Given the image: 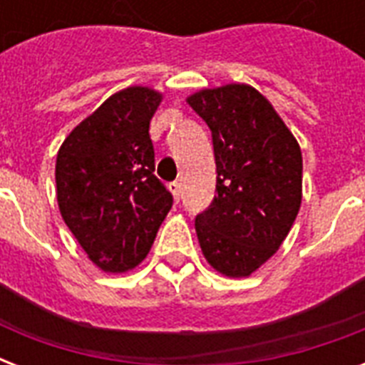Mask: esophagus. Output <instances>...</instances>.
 <instances>
[{
	"mask_svg": "<svg viewBox=\"0 0 365 365\" xmlns=\"http://www.w3.org/2000/svg\"><path fill=\"white\" fill-rule=\"evenodd\" d=\"M168 189H170V193L174 195V199L180 200V195H182V185L178 182H170L168 183Z\"/></svg>",
	"mask_w": 365,
	"mask_h": 365,
	"instance_id": "obj_1",
	"label": "esophagus"
}]
</instances>
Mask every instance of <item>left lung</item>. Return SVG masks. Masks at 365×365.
I'll return each instance as SVG.
<instances>
[{"label": "left lung", "mask_w": 365, "mask_h": 365, "mask_svg": "<svg viewBox=\"0 0 365 365\" xmlns=\"http://www.w3.org/2000/svg\"><path fill=\"white\" fill-rule=\"evenodd\" d=\"M212 132L216 197L195 217L206 261L225 277H250L274 255L301 206L303 159L271 102L250 85L191 94Z\"/></svg>", "instance_id": "1"}]
</instances>
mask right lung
Instances as JSON below:
<instances>
[{"label": "right lung", "mask_w": 365, "mask_h": 365, "mask_svg": "<svg viewBox=\"0 0 365 365\" xmlns=\"http://www.w3.org/2000/svg\"><path fill=\"white\" fill-rule=\"evenodd\" d=\"M163 94L128 87L111 94L70 132L56 155L62 220L106 272L140 265L172 208L157 180L149 121Z\"/></svg>", "instance_id": "right-lung-1"}]
</instances>
